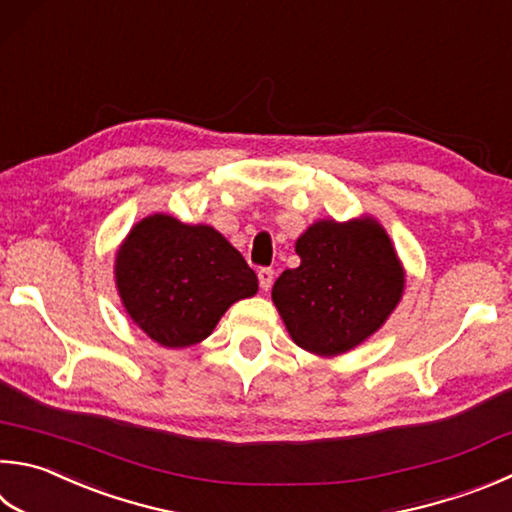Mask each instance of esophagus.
I'll list each match as a JSON object with an SVG mask.
<instances>
[{"mask_svg":"<svg viewBox=\"0 0 512 512\" xmlns=\"http://www.w3.org/2000/svg\"><path fill=\"white\" fill-rule=\"evenodd\" d=\"M257 277H259V286H262V291H268V288H271V284H273L275 273H273V268H259Z\"/></svg>","mask_w":512,"mask_h":512,"instance_id":"obj_1","label":"esophagus"}]
</instances>
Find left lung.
I'll list each match as a JSON object with an SVG mask.
<instances>
[{
    "mask_svg": "<svg viewBox=\"0 0 512 512\" xmlns=\"http://www.w3.org/2000/svg\"><path fill=\"white\" fill-rule=\"evenodd\" d=\"M302 264L286 268L273 302L297 347L338 356L367 340L403 293V268L374 219L318 221L295 244Z\"/></svg>",
    "mask_w": 512,
    "mask_h": 512,
    "instance_id": "obj_1",
    "label": "left lung"
}]
</instances>
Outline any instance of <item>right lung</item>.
<instances>
[{
    "label": "right lung",
    "instance_id": "obj_1",
    "mask_svg": "<svg viewBox=\"0 0 512 512\" xmlns=\"http://www.w3.org/2000/svg\"><path fill=\"white\" fill-rule=\"evenodd\" d=\"M118 293L132 320L163 347L208 338L237 300L257 293V275L210 226L167 215L136 224L116 257Z\"/></svg>",
    "mask_w": 512,
    "mask_h": 512
}]
</instances>
